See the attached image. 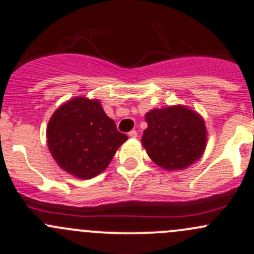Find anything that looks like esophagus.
<instances>
[{
    "mask_svg": "<svg viewBox=\"0 0 254 254\" xmlns=\"http://www.w3.org/2000/svg\"><path fill=\"white\" fill-rule=\"evenodd\" d=\"M128 137H131V138H136V137H137V131L128 132Z\"/></svg>",
    "mask_w": 254,
    "mask_h": 254,
    "instance_id": "esophagus-1",
    "label": "esophagus"
}]
</instances>
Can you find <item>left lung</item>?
Returning <instances> with one entry per match:
<instances>
[{
	"instance_id": "left-lung-1",
	"label": "left lung",
	"mask_w": 254,
	"mask_h": 254,
	"mask_svg": "<svg viewBox=\"0 0 254 254\" xmlns=\"http://www.w3.org/2000/svg\"><path fill=\"white\" fill-rule=\"evenodd\" d=\"M146 122L142 144L159 167L185 170L203 154L207 129L203 118L194 111L185 106L152 110L146 113Z\"/></svg>"
}]
</instances>
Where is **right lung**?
<instances>
[{
    "instance_id": "obj_1",
    "label": "right lung",
    "mask_w": 254,
    "mask_h": 254,
    "mask_svg": "<svg viewBox=\"0 0 254 254\" xmlns=\"http://www.w3.org/2000/svg\"><path fill=\"white\" fill-rule=\"evenodd\" d=\"M128 139L98 100L76 97L57 108L47 126V144L57 165L69 175L89 180L100 175Z\"/></svg>"
}]
</instances>
